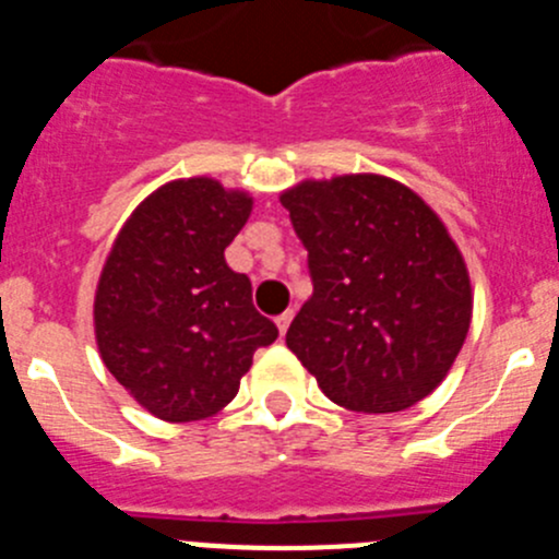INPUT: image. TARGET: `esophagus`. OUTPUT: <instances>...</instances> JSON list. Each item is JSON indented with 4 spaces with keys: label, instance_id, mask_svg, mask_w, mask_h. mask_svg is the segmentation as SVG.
<instances>
[{
    "label": "esophagus",
    "instance_id": "1",
    "mask_svg": "<svg viewBox=\"0 0 559 559\" xmlns=\"http://www.w3.org/2000/svg\"><path fill=\"white\" fill-rule=\"evenodd\" d=\"M275 323H278V332L286 334V329H289V323H293V312H284L275 318Z\"/></svg>",
    "mask_w": 559,
    "mask_h": 559
}]
</instances>
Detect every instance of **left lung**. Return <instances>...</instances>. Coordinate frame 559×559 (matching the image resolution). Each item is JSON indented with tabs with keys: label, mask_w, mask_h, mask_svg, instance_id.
Returning a JSON list of instances; mask_svg holds the SVG:
<instances>
[{
	"label": "left lung",
	"mask_w": 559,
	"mask_h": 559,
	"mask_svg": "<svg viewBox=\"0 0 559 559\" xmlns=\"http://www.w3.org/2000/svg\"><path fill=\"white\" fill-rule=\"evenodd\" d=\"M309 252L312 298L286 346L320 391L357 414L425 400L473 318L467 264L430 207L396 179L346 174L281 193Z\"/></svg>",
	"instance_id": "1"
}]
</instances>
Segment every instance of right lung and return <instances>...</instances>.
<instances>
[{"label": "right lung", "instance_id": "1", "mask_svg": "<svg viewBox=\"0 0 559 559\" xmlns=\"http://www.w3.org/2000/svg\"><path fill=\"white\" fill-rule=\"evenodd\" d=\"M252 199L216 179L168 182L143 199L111 245L95 293V337L111 377L165 421L219 414L255 348L278 329L225 261Z\"/></svg>", "mask_w": 559, "mask_h": 559}]
</instances>
